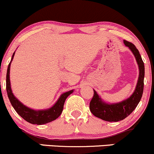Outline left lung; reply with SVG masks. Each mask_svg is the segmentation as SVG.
I'll list each match as a JSON object with an SVG mask.
<instances>
[{"label": "left lung", "instance_id": "left-lung-1", "mask_svg": "<svg viewBox=\"0 0 154 154\" xmlns=\"http://www.w3.org/2000/svg\"><path fill=\"white\" fill-rule=\"evenodd\" d=\"M124 44L132 51L139 66V75L134 93L126 100L116 104H108L102 101L100 96L93 90V99L90 102V110L95 116L107 122H119L123 120L131 113L142 99L144 89L145 65L139 50L134 44L124 40Z\"/></svg>", "mask_w": 154, "mask_h": 154}]
</instances>
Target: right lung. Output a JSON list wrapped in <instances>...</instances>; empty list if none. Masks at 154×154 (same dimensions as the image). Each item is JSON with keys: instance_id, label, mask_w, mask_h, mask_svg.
I'll return each mask as SVG.
<instances>
[{"instance_id": "add662e5", "label": "right lung", "mask_w": 154, "mask_h": 154, "mask_svg": "<svg viewBox=\"0 0 154 154\" xmlns=\"http://www.w3.org/2000/svg\"><path fill=\"white\" fill-rule=\"evenodd\" d=\"M14 55H15V53L12 55V59H11V61L8 66L7 72H6V92H7L8 98H9L13 108L23 119L33 125H39L47 124V123L56 119L62 112L66 99L68 96H69L73 92V90L63 93L53 107L47 109V110H35L23 105L18 99L15 97V96L12 93L10 86L9 71H10V64L12 59H13Z\"/></svg>"}]
</instances>
